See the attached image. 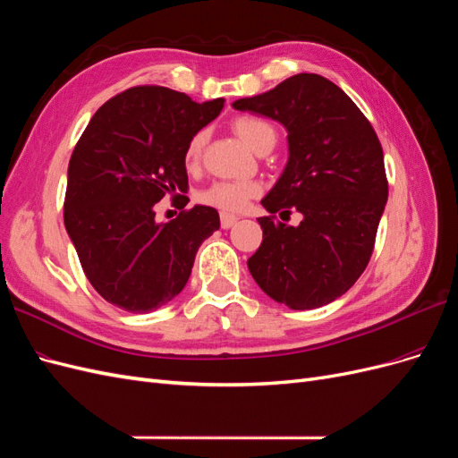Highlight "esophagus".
<instances>
[{"instance_id": "1", "label": "esophagus", "mask_w": 458, "mask_h": 458, "mask_svg": "<svg viewBox=\"0 0 458 458\" xmlns=\"http://www.w3.org/2000/svg\"><path fill=\"white\" fill-rule=\"evenodd\" d=\"M239 221V217L237 216H233V214H221V227L224 229H231L234 224H237Z\"/></svg>"}]
</instances>
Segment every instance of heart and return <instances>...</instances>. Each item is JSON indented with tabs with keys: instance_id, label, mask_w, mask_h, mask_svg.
<instances>
[{
	"instance_id": "b5f03b06",
	"label": "heart",
	"mask_w": 458,
	"mask_h": 458,
	"mask_svg": "<svg viewBox=\"0 0 458 458\" xmlns=\"http://www.w3.org/2000/svg\"><path fill=\"white\" fill-rule=\"evenodd\" d=\"M233 131L250 147L252 150H259L266 145H275L276 131L267 120L256 116H239L231 123ZM206 145V131H197L191 135L187 147L183 150V164L187 170H197L202 150ZM261 192V185L258 182H216L208 189H204L199 199L202 204L217 208L221 212H241L246 208L248 200L256 199Z\"/></svg>"
}]
</instances>
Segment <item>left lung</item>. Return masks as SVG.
<instances>
[{"label": "left lung", "mask_w": 458, "mask_h": 458, "mask_svg": "<svg viewBox=\"0 0 458 458\" xmlns=\"http://www.w3.org/2000/svg\"><path fill=\"white\" fill-rule=\"evenodd\" d=\"M281 122L290 157L261 200L263 241L248 259L254 281L290 310H315L355 284L374 250L387 200L384 152L377 131L336 84L296 74L267 93L234 101ZM300 211L298 228L274 214Z\"/></svg>", "instance_id": "8db88e82"}]
</instances>
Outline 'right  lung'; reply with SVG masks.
Listing matches in <instances>:
<instances>
[{"instance_id":"right-lung-1","label":"right lung","mask_w":458,"mask_h":458,"mask_svg":"<svg viewBox=\"0 0 458 458\" xmlns=\"http://www.w3.org/2000/svg\"><path fill=\"white\" fill-rule=\"evenodd\" d=\"M162 86L130 88L88 123L68 162L64 227L88 281L108 303L147 313L172 301L189 281L199 246L219 229L210 206L183 210L189 179L183 150L224 108ZM165 194L182 208L154 221Z\"/></svg>"}]
</instances>
